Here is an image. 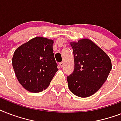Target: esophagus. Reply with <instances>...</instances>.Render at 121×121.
<instances>
[{
  "mask_svg": "<svg viewBox=\"0 0 121 121\" xmlns=\"http://www.w3.org/2000/svg\"><path fill=\"white\" fill-rule=\"evenodd\" d=\"M60 66L61 68H62V67H63V65H64V63L63 62H61L60 63Z\"/></svg>",
  "mask_w": 121,
  "mask_h": 121,
  "instance_id": "34e87169",
  "label": "esophagus"
}]
</instances>
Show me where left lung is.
<instances>
[{
  "mask_svg": "<svg viewBox=\"0 0 121 121\" xmlns=\"http://www.w3.org/2000/svg\"><path fill=\"white\" fill-rule=\"evenodd\" d=\"M75 67L66 77L68 88L80 97H90L97 92L112 69L108 55L88 39L71 42Z\"/></svg>",
  "mask_w": 121,
  "mask_h": 121,
  "instance_id": "1",
  "label": "left lung"
}]
</instances>
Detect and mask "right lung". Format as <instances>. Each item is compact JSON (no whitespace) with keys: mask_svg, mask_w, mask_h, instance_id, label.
I'll return each mask as SVG.
<instances>
[{"mask_svg":"<svg viewBox=\"0 0 121 121\" xmlns=\"http://www.w3.org/2000/svg\"><path fill=\"white\" fill-rule=\"evenodd\" d=\"M52 39L36 37L14 51L12 66L19 82L29 92H42L58 70Z\"/></svg>","mask_w":121,"mask_h":121,"instance_id":"1","label":"right lung"}]
</instances>
